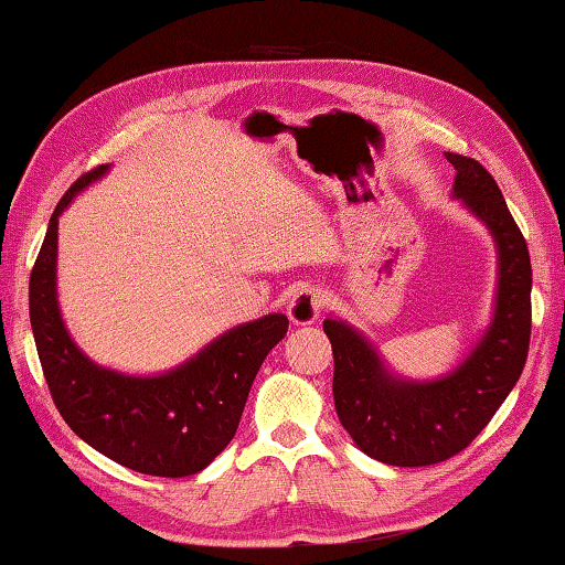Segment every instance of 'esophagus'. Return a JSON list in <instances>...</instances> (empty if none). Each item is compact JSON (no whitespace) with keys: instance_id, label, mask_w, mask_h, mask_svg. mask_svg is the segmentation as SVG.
Masks as SVG:
<instances>
[{"instance_id":"34e87169","label":"esophagus","mask_w":565,"mask_h":565,"mask_svg":"<svg viewBox=\"0 0 565 565\" xmlns=\"http://www.w3.org/2000/svg\"><path fill=\"white\" fill-rule=\"evenodd\" d=\"M327 291L319 289V286H303L289 301V319L296 327H309V323L321 317V309L327 306Z\"/></svg>"}]
</instances>
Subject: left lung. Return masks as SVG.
I'll list each match as a JSON object with an SVG mask.
<instances>
[{"label": "left lung", "mask_w": 565, "mask_h": 565, "mask_svg": "<svg viewBox=\"0 0 565 565\" xmlns=\"http://www.w3.org/2000/svg\"><path fill=\"white\" fill-rule=\"evenodd\" d=\"M454 196L481 218L499 252L493 319L476 349L451 374L411 381L391 374L371 341L329 317L333 406L363 454L388 466H431L473 441L511 394L529 356L531 256L495 179L476 159L448 151Z\"/></svg>", "instance_id": "8db88e82"}]
</instances>
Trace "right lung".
I'll return each instance as SVG.
<instances>
[{
  "label": "right lung",
  "mask_w": 565,
  "mask_h": 565,
  "mask_svg": "<svg viewBox=\"0 0 565 565\" xmlns=\"http://www.w3.org/2000/svg\"><path fill=\"white\" fill-rule=\"evenodd\" d=\"M107 171L102 164L76 179L50 218L30 276L36 353L54 406L82 441L139 473H199L234 438L254 379L266 353L289 331V319L269 313L228 329L159 376L119 374L84 356L56 301V226L72 199Z\"/></svg>",
  "instance_id": "obj_1"
}]
</instances>
